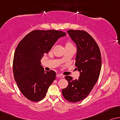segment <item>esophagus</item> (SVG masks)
I'll list each match as a JSON object with an SVG mask.
<instances>
[{
  "instance_id": "esophagus-1",
  "label": "esophagus",
  "mask_w": 120,
  "mask_h": 120,
  "mask_svg": "<svg viewBox=\"0 0 120 120\" xmlns=\"http://www.w3.org/2000/svg\"><path fill=\"white\" fill-rule=\"evenodd\" d=\"M56 76L58 77H59V78H64V75H61V74H57Z\"/></svg>"
}]
</instances>
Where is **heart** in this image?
I'll list each match as a JSON object with an SVG mask.
<instances>
[{"label":"heart","instance_id":"b5f03b06","mask_svg":"<svg viewBox=\"0 0 120 120\" xmlns=\"http://www.w3.org/2000/svg\"><path fill=\"white\" fill-rule=\"evenodd\" d=\"M66 46H73V44L70 41H67L66 42Z\"/></svg>","mask_w":120,"mask_h":120}]
</instances>
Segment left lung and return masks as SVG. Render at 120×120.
Masks as SVG:
<instances>
[{
    "label": "left lung",
    "mask_w": 120,
    "mask_h": 120,
    "mask_svg": "<svg viewBox=\"0 0 120 120\" xmlns=\"http://www.w3.org/2000/svg\"><path fill=\"white\" fill-rule=\"evenodd\" d=\"M67 32L77 45L75 66L80 73L78 80L68 75L65 77L68 85L62 89V93L66 100L75 103L85 98L97 82L102 59L97 43L86 31L70 29Z\"/></svg>",
    "instance_id": "left-lung-1"
}]
</instances>
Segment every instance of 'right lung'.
Returning a JSON list of instances; mask_svg holds the SVG:
<instances>
[{
	"mask_svg": "<svg viewBox=\"0 0 120 120\" xmlns=\"http://www.w3.org/2000/svg\"><path fill=\"white\" fill-rule=\"evenodd\" d=\"M65 35V33L56 30H34L17 46L13 60V75L19 90L29 100L36 102L43 99L55 79V72L44 70L41 60L57 40Z\"/></svg>",
	"mask_w": 120,
	"mask_h": 120,
	"instance_id": "right-lung-1",
	"label": "right lung"
}]
</instances>
